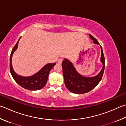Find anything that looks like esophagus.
Here are the masks:
<instances>
[{
	"mask_svg": "<svg viewBox=\"0 0 126 126\" xmlns=\"http://www.w3.org/2000/svg\"><path fill=\"white\" fill-rule=\"evenodd\" d=\"M62 61H63V59L62 58H59L58 59V63L59 64H61L62 62Z\"/></svg>",
	"mask_w": 126,
	"mask_h": 126,
	"instance_id": "esophagus-1",
	"label": "esophagus"
}]
</instances>
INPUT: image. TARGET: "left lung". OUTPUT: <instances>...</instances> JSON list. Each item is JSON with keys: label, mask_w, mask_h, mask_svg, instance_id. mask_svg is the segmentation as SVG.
I'll list each match as a JSON object with an SVG mask.
<instances>
[{"label": "left lung", "mask_w": 126, "mask_h": 126, "mask_svg": "<svg viewBox=\"0 0 126 126\" xmlns=\"http://www.w3.org/2000/svg\"><path fill=\"white\" fill-rule=\"evenodd\" d=\"M89 35L95 44L100 45L97 40L95 39L93 36L90 34H89ZM100 48V62L102 64V67L99 74L94 77H84L77 72V69L73 65V64L68 59L64 58L62 61V66L63 69L64 80L66 88L70 92L77 94L86 93L93 90L101 81L105 69V61L102 48L101 46Z\"/></svg>", "instance_id": "1"}]
</instances>
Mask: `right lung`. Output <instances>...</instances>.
<instances>
[{"label":"right lung","instance_id":"obj_1","mask_svg":"<svg viewBox=\"0 0 126 126\" xmlns=\"http://www.w3.org/2000/svg\"><path fill=\"white\" fill-rule=\"evenodd\" d=\"M21 38V37H20ZM18 40L16 44L12 49L10 57V70L15 81L22 88L29 90H38L44 87L47 83L49 73L56 63H48L41 68L38 72L29 77H24L17 74L14 70L12 65V57L13 54L17 48Z\"/></svg>","mask_w":126,"mask_h":126}]
</instances>
